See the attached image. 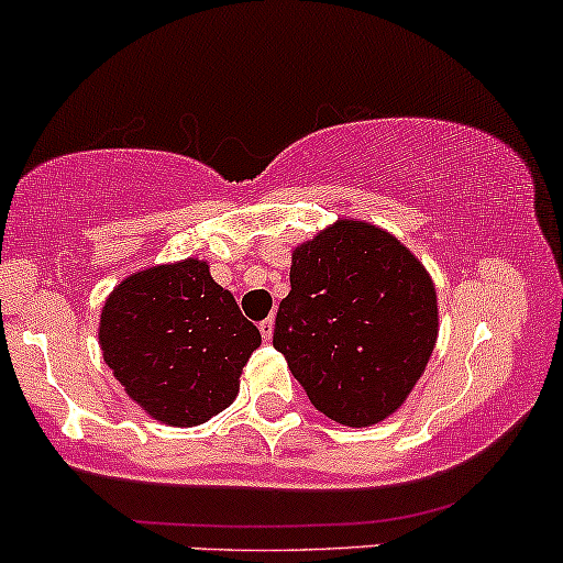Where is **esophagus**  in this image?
<instances>
[{
  "mask_svg": "<svg viewBox=\"0 0 563 563\" xmlns=\"http://www.w3.org/2000/svg\"><path fill=\"white\" fill-rule=\"evenodd\" d=\"M260 331H262V335H264V341L273 339V333H275V318L262 320V322H260Z\"/></svg>",
  "mask_w": 563,
  "mask_h": 563,
  "instance_id": "34e87169",
  "label": "esophagus"
}]
</instances>
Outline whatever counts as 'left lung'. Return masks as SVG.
<instances>
[{"label":"left lung","instance_id":"obj_1","mask_svg":"<svg viewBox=\"0 0 563 563\" xmlns=\"http://www.w3.org/2000/svg\"><path fill=\"white\" fill-rule=\"evenodd\" d=\"M437 335L434 280L384 228L335 219L290 254L273 344L331 421L363 429L397 412Z\"/></svg>","mask_w":563,"mask_h":563}]
</instances>
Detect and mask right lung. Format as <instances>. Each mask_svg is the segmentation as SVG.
<instances>
[{
    "mask_svg": "<svg viewBox=\"0 0 563 563\" xmlns=\"http://www.w3.org/2000/svg\"><path fill=\"white\" fill-rule=\"evenodd\" d=\"M97 339L129 399L166 426H200L235 402L262 344L196 256L124 277L102 303Z\"/></svg>",
    "mask_w": 563,
    "mask_h": 563,
    "instance_id": "add662e5",
    "label": "right lung"
}]
</instances>
